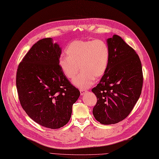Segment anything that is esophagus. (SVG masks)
<instances>
[{
    "label": "esophagus",
    "mask_w": 159,
    "mask_h": 159,
    "mask_svg": "<svg viewBox=\"0 0 159 159\" xmlns=\"http://www.w3.org/2000/svg\"><path fill=\"white\" fill-rule=\"evenodd\" d=\"M80 95H83L85 93H86V91L83 90V89H80Z\"/></svg>",
    "instance_id": "34e87169"
}]
</instances>
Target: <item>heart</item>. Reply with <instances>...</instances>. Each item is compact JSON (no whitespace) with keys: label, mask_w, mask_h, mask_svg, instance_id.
I'll return each mask as SVG.
<instances>
[{"label":"heart","mask_w":159,"mask_h":159,"mask_svg":"<svg viewBox=\"0 0 159 159\" xmlns=\"http://www.w3.org/2000/svg\"><path fill=\"white\" fill-rule=\"evenodd\" d=\"M67 56L59 58V66L63 74L68 79H72L76 87L82 89L91 87L95 79L103 76L106 72L110 51L107 43L101 39L76 40L68 45Z\"/></svg>","instance_id":"1"}]
</instances>
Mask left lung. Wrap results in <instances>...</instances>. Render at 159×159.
<instances>
[{"mask_svg": "<svg viewBox=\"0 0 159 159\" xmlns=\"http://www.w3.org/2000/svg\"><path fill=\"white\" fill-rule=\"evenodd\" d=\"M110 59L106 72L92 89L97 101L93 109L96 120L104 125L124 120L141 95L143 75L139 56L120 36L107 39Z\"/></svg>", "mask_w": 159, "mask_h": 159, "instance_id": "left-lung-1", "label": "left lung"}]
</instances>
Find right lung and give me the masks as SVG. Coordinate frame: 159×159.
I'll use <instances>...</instances> for the list:
<instances>
[{"label":"right lung","instance_id":"add662e5","mask_svg":"<svg viewBox=\"0 0 159 159\" xmlns=\"http://www.w3.org/2000/svg\"><path fill=\"white\" fill-rule=\"evenodd\" d=\"M61 51L51 38L39 40L19 64L16 76L23 109L36 123L51 129L68 123L80 96L60 69Z\"/></svg>","mask_w":159,"mask_h":159}]
</instances>
